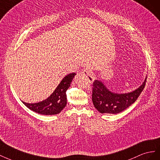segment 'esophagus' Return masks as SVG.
<instances>
[{"instance_id":"34e87169","label":"esophagus","mask_w":160,"mask_h":160,"mask_svg":"<svg viewBox=\"0 0 160 160\" xmlns=\"http://www.w3.org/2000/svg\"><path fill=\"white\" fill-rule=\"evenodd\" d=\"M82 73L83 75H84L85 76L88 78V79L89 82H90L94 80L93 72L90 69H89L88 68H86V67L84 68L82 70Z\"/></svg>"}]
</instances>
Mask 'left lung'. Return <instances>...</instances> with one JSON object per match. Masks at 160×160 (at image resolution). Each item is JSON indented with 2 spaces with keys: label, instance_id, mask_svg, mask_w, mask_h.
<instances>
[{
  "label": "left lung",
  "instance_id": "obj_1",
  "mask_svg": "<svg viewBox=\"0 0 160 160\" xmlns=\"http://www.w3.org/2000/svg\"><path fill=\"white\" fill-rule=\"evenodd\" d=\"M146 80L147 78L140 87L127 94L113 93L101 82L94 80L92 88V100L94 107L101 113L117 114L123 111L138 99L145 88Z\"/></svg>",
  "mask_w": 160,
  "mask_h": 160
}]
</instances>
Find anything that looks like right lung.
Masks as SVG:
<instances>
[{"label":"right lung","instance_id":"1","mask_svg":"<svg viewBox=\"0 0 160 160\" xmlns=\"http://www.w3.org/2000/svg\"><path fill=\"white\" fill-rule=\"evenodd\" d=\"M76 73L73 72L63 78L52 94L46 100L38 103L29 104L22 102L30 110L44 115H53L60 113L66 106V90L70 87L71 82Z\"/></svg>","mask_w":160,"mask_h":160}]
</instances>
